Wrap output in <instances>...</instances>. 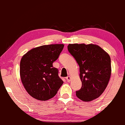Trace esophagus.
Returning a JSON list of instances; mask_svg holds the SVG:
<instances>
[{"label":"esophagus","instance_id":"34e87169","mask_svg":"<svg viewBox=\"0 0 125 125\" xmlns=\"http://www.w3.org/2000/svg\"><path fill=\"white\" fill-rule=\"evenodd\" d=\"M66 79H67V82H70V81H71V77H70V76H68V77H66Z\"/></svg>","mask_w":125,"mask_h":125}]
</instances>
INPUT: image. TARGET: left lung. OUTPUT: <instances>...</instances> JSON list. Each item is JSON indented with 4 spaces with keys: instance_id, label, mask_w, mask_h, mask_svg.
<instances>
[{
    "instance_id": "obj_1",
    "label": "left lung",
    "mask_w": 125,
    "mask_h": 125,
    "mask_svg": "<svg viewBox=\"0 0 125 125\" xmlns=\"http://www.w3.org/2000/svg\"><path fill=\"white\" fill-rule=\"evenodd\" d=\"M68 50L80 66L82 87L76 91L77 96L85 102L98 98L106 89L111 77L109 55L94 44H69Z\"/></svg>"
}]
</instances>
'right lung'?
I'll list each match as a JSON object with an SVG mask.
<instances>
[{"instance_id": "obj_1", "label": "right lung", "mask_w": 125, "mask_h": 125, "mask_svg": "<svg viewBox=\"0 0 125 125\" xmlns=\"http://www.w3.org/2000/svg\"><path fill=\"white\" fill-rule=\"evenodd\" d=\"M64 45H44L32 48L22 57L20 75L22 83L30 96L40 101L54 97L63 83L58 70L52 67Z\"/></svg>"}]
</instances>
